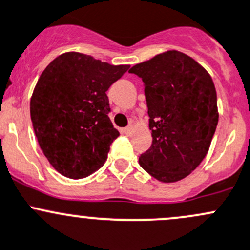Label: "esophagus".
I'll return each mask as SVG.
<instances>
[{
	"label": "esophagus",
	"mask_w": 250,
	"mask_h": 250,
	"mask_svg": "<svg viewBox=\"0 0 250 250\" xmlns=\"http://www.w3.org/2000/svg\"><path fill=\"white\" fill-rule=\"evenodd\" d=\"M132 129H133V127H132V125H128V127L123 128V129H122V132L125 133V134H130V132H132Z\"/></svg>",
	"instance_id": "1"
}]
</instances>
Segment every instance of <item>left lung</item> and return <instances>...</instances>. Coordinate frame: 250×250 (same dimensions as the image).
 <instances>
[{"instance_id": "8db88e82", "label": "left lung", "mask_w": 250, "mask_h": 250, "mask_svg": "<svg viewBox=\"0 0 250 250\" xmlns=\"http://www.w3.org/2000/svg\"><path fill=\"white\" fill-rule=\"evenodd\" d=\"M144 82L152 145L139 157L143 169L162 183L186 178L200 166L218 125L216 92L196 60L168 50L134 65Z\"/></svg>"}]
</instances>
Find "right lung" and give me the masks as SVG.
I'll return each mask as SVG.
<instances>
[{
  "label": "right lung",
  "mask_w": 250,
  "mask_h": 250,
  "mask_svg": "<svg viewBox=\"0 0 250 250\" xmlns=\"http://www.w3.org/2000/svg\"><path fill=\"white\" fill-rule=\"evenodd\" d=\"M128 69L67 52L41 74L30 115L40 147L62 175L82 179L105 163L120 135L110 121L106 92Z\"/></svg>",
  "instance_id": "right-lung-1"
}]
</instances>
